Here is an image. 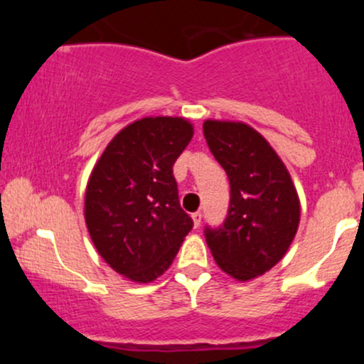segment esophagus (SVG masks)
<instances>
[{"mask_svg": "<svg viewBox=\"0 0 364 364\" xmlns=\"http://www.w3.org/2000/svg\"><path fill=\"white\" fill-rule=\"evenodd\" d=\"M191 219H193L195 228H198L200 223H202V212H195V214H191Z\"/></svg>", "mask_w": 364, "mask_h": 364, "instance_id": "esophagus-1", "label": "esophagus"}]
</instances>
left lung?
I'll list each match as a JSON object with an SVG mask.
<instances>
[{
	"mask_svg": "<svg viewBox=\"0 0 364 364\" xmlns=\"http://www.w3.org/2000/svg\"><path fill=\"white\" fill-rule=\"evenodd\" d=\"M203 135L231 185L224 224L205 229L220 270L240 282L270 270L298 232L299 196L277 152L241 121L205 119Z\"/></svg>",
	"mask_w": 364,
	"mask_h": 364,
	"instance_id": "left-lung-1",
	"label": "left lung"
}]
</instances>
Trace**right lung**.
I'll use <instances>...</instances> for the list:
<instances>
[{
  "label": "right lung",
  "mask_w": 364,
  "mask_h": 364,
  "mask_svg": "<svg viewBox=\"0 0 364 364\" xmlns=\"http://www.w3.org/2000/svg\"><path fill=\"white\" fill-rule=\"evenodd\" d=\"M193 136L178 116H147L107 144L85 190L92 243L112 270L149 284L169 269L193 228L183 210L173 166Z\"/></svg>",
  "instance_id": "obj_1"
}]
</instances>
